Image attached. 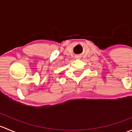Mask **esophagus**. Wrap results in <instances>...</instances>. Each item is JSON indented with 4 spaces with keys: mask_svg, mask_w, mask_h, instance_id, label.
<instances>
[{
    "mask_svg": "<svg viewBox=\"0 0 132 132\" xmlns=\"http://www.w3.org/2000/svg\"><path fill=\"white\" fill-rule=\"evenodd\" d=\"M75 58L76 59H79L80 56H78V55H77V56H75Z\"/></svg>",
    "mask_w": 132,
    "mask_h": 132,
    "instance_id": "1",
    "label": "esophagus"
}]
</instances>
